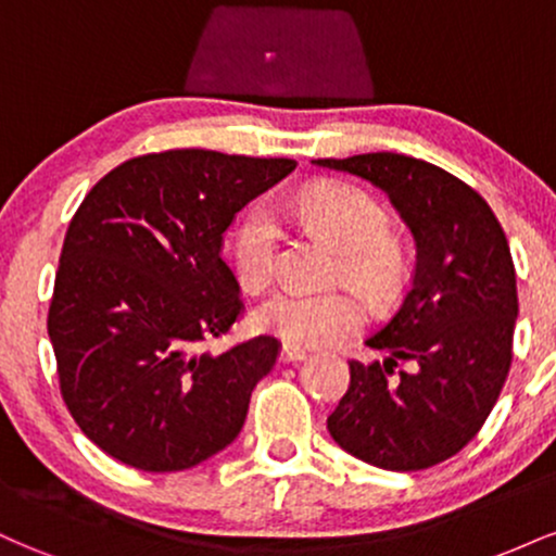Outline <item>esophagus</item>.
I'll list each match as a JSON object with an SVG mask.
<instances>
[{"instance_id": "1", "label": "esophagus", "mask_w": 556, "mask_h": 556, "mask_svg": "<svg viewBox=\"0 0 556 556\" xmlns=\"http://www.w3.org/2000/svg\"><path fill=\"white\" fill-rule=\"evenodd\" d=\"M308 358V353L300 348H292V344H285L282 350H279V363H298V361H305Z\"/></svg>"}]
</instances>
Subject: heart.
I'll return each instance as SVG.
<instances>
[{
    "instance_id": "1",
    "label": "heart",
    "mask_w": 556,
    "mask_h": 556,
    "mask_svg": "<svg viewBox=\"0 0 556 556\" xmlns=\"http://www.w3.org/2000/svg\"><path fill=\"white\" fill-rule=\"evenodd\" d=\"M292 212L311 232L340 251L342 277L358 285L371 300H389L400 290L402 253L389 240V214L379 201L350 185H318L292 201ZM279 225L269 206H253L232 238V258L240 282L266 287L277 274ZM363 321V303L350 290L311 292L285 287L258 308L261 329L279 340L318 348L331 344Z\"/></svg>"
}]
</instances>
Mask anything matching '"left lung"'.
Returning a JSON list of instances; mask_svg holds the SVG:
<instances>
[{"label":"left lung","mask_w":556,"mask_h":556,"mask_svg":"<svg viewBox=\"0 0 556 556\" xmlns=\"http://www.w3.org/2000/svg\"><path fill=\"white\" fill-rule=\"evenodd\" d=\"M314 164L384 190L416 240L410 290L366 340L387 358L350 361L331 439L384 470L450 460L486 424L513 363L518 287L504 229L470 185L424 159L379 151Z\"/></svg>","instance_id":"8db88e82"}]
</instances>
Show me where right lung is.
<instances>
[{"label": "right lung", "instance_id": "add662e5", "mask_svg": "<svg viewBox=\"0 0 556 556\" xmlns=\"http://www.w3.org/2000/svg\"><path fill=\"white\" fill-rule=\"evenodd\" d=\"M295 167L164 151L119 164L83 198L47 327L70 416L114 460L188 470L240 433L279 342L256 337L222 355L198 344L227 334L242 311L222 258L227 227Z\"/></svg>", "mask_w": 556, "mask_h": 556}]
</instances>
